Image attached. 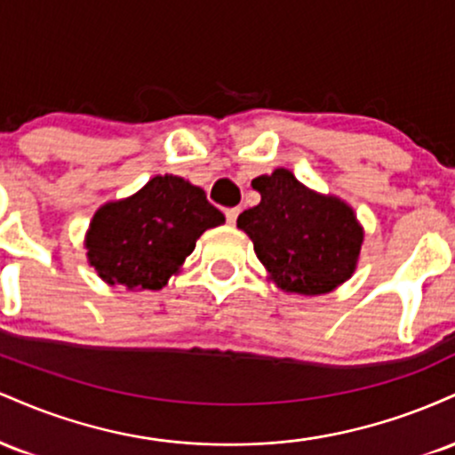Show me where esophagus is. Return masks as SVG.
I'll return each instance as SVG.
<instances>
[{
	"label": "esophagus",
	"instance_id": "1",
	"mask_svg": "<svg viewBox=\"0 0 455 455\" xmlns=\"http://www.w3.org/2000/svg\"><path fill=\"white\" fill-rule=\"evenodd\" d=\"M224 216H227V222L235 227V222H237V216H239V207H231V210L224 212Z\"/></svg>",
	"mask_w": 455,
	"mask_h": 455
}]
</instances>
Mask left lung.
<instances>
[{
    "mask_svg": "<svg viewBox=\"0 0 455 455\" xmlns=\"http://www.w3.org/2000/svg\"><path fill=\"white\" fill-rule=\"evenodd\" d=\"M260 203L237 227L271 278L289 293H329L353 275L363 233L347 203L307 190L286 169L252 180Z\"/></svg>",
    "mask_w": 455,
    "mask_h": 455,
    "instance_id": "1",
    "label": "left lung"
}]
</instances>
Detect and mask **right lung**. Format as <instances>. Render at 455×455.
<instances>
[{"label": "right lung", "mask_w": 455, "mask_h": 455, "mask_svg": "<svg viewBox=\"0 0 455 455\" xmlns=\"http://www.w3.org/2000/svg\"><path fill=\"white\" fill-rule=\"evenodd\" d=\"M224 222L205 192L175 175H158L126 201L107 203L87 233V259L108 284L158 291L196 239Z\"/></svg>", "instance_id": "1"}]
</instances>
